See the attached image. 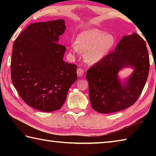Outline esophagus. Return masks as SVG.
<instances>
[{"instance_id":"34e87169","label":"esophagus","mask_w":156,"mask_h":156,"mask_svg":"<svg viewBox=\"0 0 156 156\" xmlns=\"http://www.w3.org/2000/svg\"><path fill=\"white\" fill-rule=\"evenodd\" d=\"M84 72V70L83 68H78L77 70V75L78 77H82V76H83Z\"/></svg>"}]
</instances>
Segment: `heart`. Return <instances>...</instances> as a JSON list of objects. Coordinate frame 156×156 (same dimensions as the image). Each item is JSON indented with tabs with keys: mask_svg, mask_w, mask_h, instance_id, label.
<instances>
[{
	"mask_svg": "<svg viewBox=\"0 0 156 156\" xmlns=\"http://www.w3.org/2000/svg\"><path fill=\"white\" fill-rule=\"evenodd\" d=\"M114 43L115 38L112 34L98 30H86L77 36L72 51L83 53L87 62L95 64L109 54Z\"/></svg>",
	"mask_w": 156,
	"mask_h": 156,
	"instance_id": "heart-1",
	"label": "heart"
}]
</instances>
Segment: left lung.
Here are the masks:
<instances>
[{
  "label": "left lung",
  "mask_w": 156,
  "mask_h": 156,
  "mask_svg": "<svg viewBox=\"0 0 156 156\" xmlns=\"http://www.w3.org/2000/svg\"><path fill=\"white\" fill-rule=\"evenodd\" d=\"M149 67L143 39L136 33L123 36L114 51L87 72L92 108L100 113H109L133 105L144 87ZM126 67L133 68L134 72L121 81L118 72Z\"/></svg>",
  "instance_id": "1"
}]
</instances>
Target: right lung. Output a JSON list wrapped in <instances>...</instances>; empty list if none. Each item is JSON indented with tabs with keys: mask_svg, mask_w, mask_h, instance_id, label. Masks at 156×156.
Here are the masks:
<instances>
[{
	"mask_svg": "<svg viewBox=\"0 0 156 156\" xmlns=\"http://www.w3.org/2000/svg\"><path fill=\"white\" fill-rule=\"evenodd\" d=\"M65 29L62 19L32 23L13 44V84L26 104L41 112L60 109L78 78L77 66L63 60L59 36Z\"/></svg>",
	"mask_w": 156,
	"mask_h": 156,
	"instance_id": "add662e5",
	"label": "right lung"
}]
</instances>
